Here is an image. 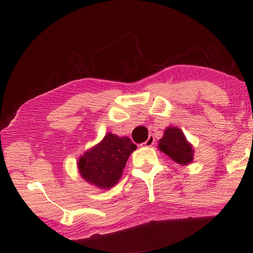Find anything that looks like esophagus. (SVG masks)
Here are the masks:
<instances>
[{
	"label": "esophagus",
	"instance_id": "esophagus-1",
	"mask_svg": "<svg viewBox=\"0 0 253 253\" xmlns=\"http://www.w3.org/2000/svg\"><path fill=\"white\" fill-rule=\"evenodd\" d=\"M154 142H155V138H154V136L153 135H149V137H148V139H147L144 144L145 147H150V146H153L154 145Z\"/></svg>",
	"mask_w": 253,
	"mask_h": 253
}]
</instances>
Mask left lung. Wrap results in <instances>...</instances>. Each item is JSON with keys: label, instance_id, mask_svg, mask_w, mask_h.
<instances>
[{"label": "left lung", "instance_id": "8db88e82", "mask_svg": "<svg viewBox=\"0 0 253 253\" xmlns=\"http://www.w3.org/2000/svg\"><path fill=\"white\" fill-rule=\"evenodd\" d=\"M158 149L181 166H187L194 160L192 145L178 127L169 126L165 129L163 138L158 142Z\"/></svg>", "mask_w": 253, "mask_h": 253}]
</instances>
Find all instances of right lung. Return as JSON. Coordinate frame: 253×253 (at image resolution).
<instances>
[{
  "mask_svg": "<svg viewBox=\"0 0 253 253\" xmlns=\"http://www.w3.org/2000/svg\"><path fill=\"white\" fill-rule=\"evenodd\" d=\"M137 148L128 137L107 132L77 162L81 177L98 189H111L121 179L128 157Z\"/></svg>",
  "mask_w": 253,
  "mask_h": 253,
  "instance_id": "1",
  "label": "right lung"
}]
</instances>
